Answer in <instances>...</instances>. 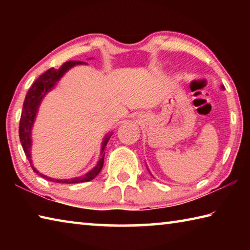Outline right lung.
Segmentation results:
<instances>
[{"mask_svg":"<svg viewBox=\"0 0 250 250\" xmlns=\"http://www.w3.org/2000/svg\"><path fill=\"white\" fill-rule=\"evenodd\" d=\"M86 65V62H79V61H69L66 62L64 65H62L59 68H50L47 71H45L43 75H41L39 78L35 80V83L32 84V87L29 88L28 92L25 97L24 104H23V110L22 115H21V120H20V140L22 143L23 150L25 152V155H26L27 160L29 161V164L33 168V171L40 174L42 177H44L46 180L56 182V183H66V184H73V183H82V182H88L94 180L95 177L99 174L101 168L104 167V150L107 143L109 141L110 137H111L112 133L108 134L107 137L104 138L103 142V146H101V158L99 159L97 166L92 168L86 174L79 177H74V179L69 180H57V179H52V177H48L44 174H42L39 171L36 170L33 166L32 158H31V147H32V129L34 121L36 119V113L39 111V108L41 105L42 100H43L44 97L46 96L48 91H50L55 87V84L59 82L64 74L67 70H69L71 67L76 65Z\"/></svg>","mask_w":250,"mask_h":250,"instance_id":"add662e5","label":"right lung"}]
</instances>
